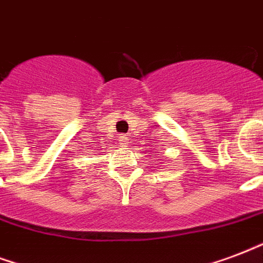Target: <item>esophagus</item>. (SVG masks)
Returning <instances> with one entry per match:
<instances>
[{
	"mask_svg": "<svg viewBox=\"0 0 263 263\" xmlns=\"http://www.w3.org/2000/svg\"><path fill=\"white\" fill-rule=\"evenodd\" d=\"M118 140H120V143H121V145H123V146H125V145H128V138H127V136H120V139H118Z\"/></svg>",
	"mask_w": 263,
	"mask_h": 263,
	"instance_id": "esophagus-1",
	"label": "esophagus"
}]
</instances>
